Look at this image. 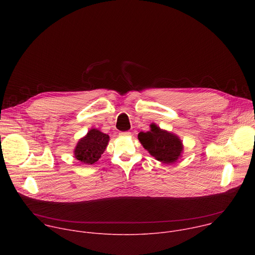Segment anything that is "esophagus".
Masks as SVG:
<instances>
[{
	"instance_id": "34e87169",
	"label": "esophagus",
	"mask_w": 255,
	"mask_h": 255,
	"mask_svg": "<svg viewBox=\"0 0 255 255\" xmlns=\"http://www.w3.org/2000/svg\"><path fill=\"white\" fill-rule=\"evenodd\" d=\"M119 135H120V136L127 137V136H130V135H131V133H130L129 131H124V132H120V133H119Z\"/></svg>"
}]
</instances>
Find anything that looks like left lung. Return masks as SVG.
Returning <instances> with one entry per match:
<instances>
[{
    "mask_svg": "<svg viewBox=\"0 0 255 255\" xmlns=\"http://www.w3.org/2000/svg\"><path fill=\"white\" fill-rule=\"evenodd\" d=\"M138 139L143 147L158 161L166 164L175 162L183 152V142L175 135L152 123L150 130L140 132Z\"/></svg>",
    "mask_w": 255,
    "mask_h": 255,
    "instance_id": "left-lung-1",
    "label": "left lung"
}]
</instances>
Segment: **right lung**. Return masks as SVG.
<instances>
[{
    "label": "right lung",
    "mask_w": 255,
    "mask_h": 255,
    "mask_svg": "<svg viewBox=\"0 0 255 255\" xmlns=\"http://www.w3.org/2000/svg\"><path fill=\"white\" fill-rule=\"evenodd\" d=\"M108 134L98 129L92 128L85 137H83L75 148V157L84 164H94L104 153L108 142Z\"/></svg>",
    "instance_id": "obj_1"
}]
</instances>
